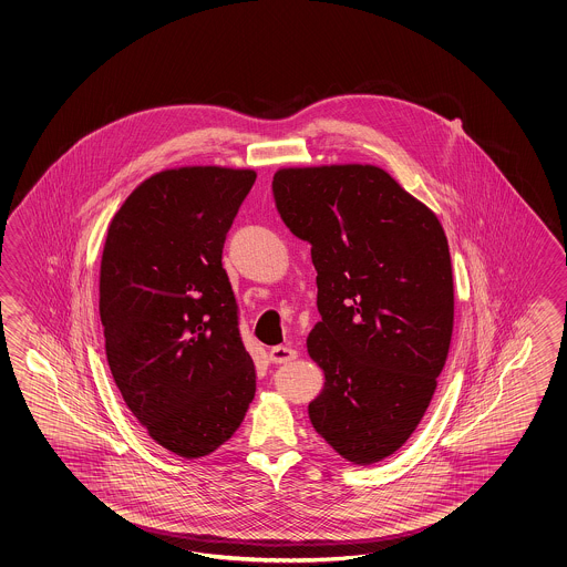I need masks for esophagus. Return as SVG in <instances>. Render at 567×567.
<instances>
[{"instance_id": "esophagus-1", "label": "esophagus", "mask_w": 567, "mask_h": 567, "mask_svg": "<svg viewBox=\"0 0 567 567\" xmlns=\"http://www.w3.org/2000/svg\"><path fill=\"white\" fill-rule=\"evenodd\" d=\"M268 357L275 364H285V362L297 359V350H292L290 346H275V348H270Z\"/></svg>"}]
</instances>
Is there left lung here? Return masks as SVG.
I'll use <instances>...</instances> for the list:
<instances>
[{
    "mask_svg": "<svg viewBox=\"0 0 567 567\" xmlns=\"http://www.w3.org/2000/svg\"><path fill=\"white\" fill-rule=\"evenodd\" d=\"M272 193L318 270L321 321L307 352L326 383L309 420L346 461H383L429 410L449 354L455 290L444 229L369 164L282 167Z\"/></svg>",
    "mask_w": 567,
    "mask_h": 567,
    "instance_id": "1",
    "label": "left lung"
}]
</instances>
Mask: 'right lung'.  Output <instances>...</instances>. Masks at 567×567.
Listing matches in <instances>:
<instances>
[{
  "label": "right lung",
  "mask_w": 567,
  "mask_h": 567,
  "mask_svg": "<svg viewBox=\"0 0 567 567\" xmlns=\"http://www.w3.org/2000/svg\"><path fill=\"white\" fill-rule=\"evenodd\" d=\"M254 169L188 166L141 182L100 264L106 359L126 408L169 453L217 451L256 393L223 244Z\"/></svg>",
  "instance_id": "1"
}]
</instances>
